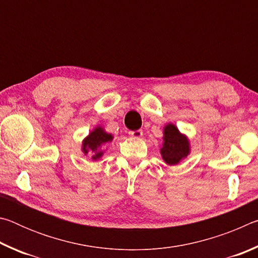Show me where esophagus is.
I'll list each match as a JSON object with an SVG mask.
<instances>
[{"mask_svg": "<svg viewBox=\"0 0 258 258\" xmlns=\"http://www.w3.org/2000/svg\"><path fill=\"white\" fill-rule=\"evenodd\" d=\"M128 134H130L132 138H134V139H140V138H142L143 132H142L141 130H138V131H131V132H130Z\"/></svg>", "mask_w": 258, "mask_h": 258, "instance_id": "esophagus-1", "label": "esophagus"}]
</instances>
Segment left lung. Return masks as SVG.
Masks as SVG:
<instances>
[{"label": "left lung", "mask_w": 258, "mask_h": 258, "mask_svg": "<svg viewBox=\"0 0 258 258\" xmlns=\"http://www.w3.org/2000/svg\"><path fill=\"white\" fill-rule=\"evenodd\" d=\"M191 152L189 138L180 132L176 125L168 123L163 128V143L160 147L161 158L169 166H175L184 160Z\"/></svg>", "instance_id": "left-lung-1"}]
</instances>
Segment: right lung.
Listing matches in <instances>:
<instances>
[{"instance_id":"obj_1","label":"right lung","mask_w":258,"mask_h":258,"mask_svg":"<svg viewBox=\"0 0 258 258\" xmlns=\"http://www.w3.org/2000/svg\"><path fill=\"white\" fill-rule=\"evenodd\" d=\"M112 140V134L108 133L101 125H97L82 141V152L85 156L91 155V159L97 161L107 150L104 149L107 143L111 142Z\"/></svg>"}]
</instances>
